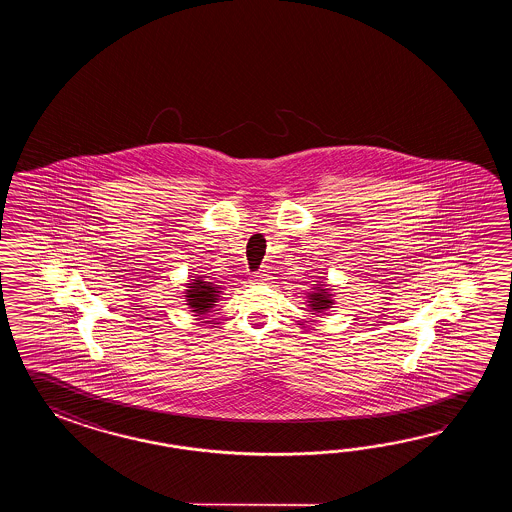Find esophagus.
Masks as SVG:
<instances>
[{
    "label": "esophagus",
    "mask_w": 512,
    "mask_h": 512,
    "mask_svg": "<svg viewBox=\"0 0 512 512\" xmlns=\"http://www.w3.org/2000/svg\"><path fill=\"white\" fill-rule=\"evenodd\" d=\"M265 280H267V274H265V272H256V274H252L251 282L261 283L265 282Z\"/></svg>",
    "instance_id": "obj_1"
}]
</instances>
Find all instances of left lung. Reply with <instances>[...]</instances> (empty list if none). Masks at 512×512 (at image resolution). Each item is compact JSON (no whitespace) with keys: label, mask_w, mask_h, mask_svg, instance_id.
<instances>
[{"label":"left lung","mask_w":512,"mask_h":512,"mask_svg":"<svg viewBox=\"0 0 512 512\" xmlns=\"http://www.w3.org/2000/svg\"><path fill=\"white\" fill-rule=\"evenodd\" d=\"M309 305H311V311L322 313L324 309H329V305H333L331 294L327 293V289H324V287H318L316 293L311 294Z\"/></svg>","instance_id":"8db88e82"}]
</instances>
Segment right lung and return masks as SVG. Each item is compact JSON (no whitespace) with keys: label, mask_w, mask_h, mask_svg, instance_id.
Instances as JSON below:
<instances>
[{"label":"right lung","mask_w":512,"mask_h":512,"mask_svg":"<svg viewBox=\"0 0 512 512\" xmlns=\"http://www.w3.org/2000/svg\"><path fill=\"white\" fill-rule=\"evenodd\" d=\"M188 291H186V302L194 309L197 315H205L210 307L216 305L218 300V287H214V283L203 282L201 278H197L192 283H188Z\"/></svg>","instance_id":"add662e5"}]
</instances>
